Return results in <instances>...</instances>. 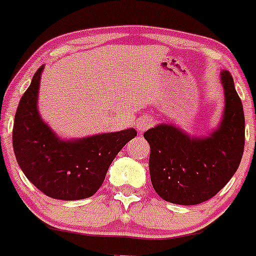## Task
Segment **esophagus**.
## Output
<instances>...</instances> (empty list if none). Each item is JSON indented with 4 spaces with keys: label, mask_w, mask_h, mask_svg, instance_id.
<instances>
[{
    "label": "esophagus",
    "mask_w": 256,
    "mask_h": 256,
    "mask_svg": "<svg viewBox=\"0 0 256 256\" xmlns=\"http://www.w3.org/2000/svg\"><path fill=\"white\" fill-rule=\"evenodd\" d=\"M152 124H154V122H152L151 118H146V116H144V118H138V124H136V128H138V130L140 131V132H144V131L147 130L150 126H152Z\"/></svg>",
    "instance_id": "1"
}]
</instances>
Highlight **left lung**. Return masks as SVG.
Listing matches in <instances>:
<instances>
[{"label": "left lung", "instance_id": "left-lung-1", "mask_svg": "<svg viewBox=\"0 0 256 256\" xmlns=\"http://www.w3.org/2000/svg\"><path fill=\"white\" fill-rule=\"evenodd\" d=\"M226 96L223 118L207 138H190L161 124L144 134L148 141L150 176L162 200L194 206L210 200L229 182L242 161L245 144L242 104L229 72H222Z\"/></svg>", "mask_w": 256, "mask_h": 256}]
</instances>
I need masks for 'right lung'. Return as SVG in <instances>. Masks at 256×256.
<instances>
[{"instance_id": "add662e5", "label": "right lung", "mask_w": 256, "mask_h": 256, "mask_svg": "<svg viewBox=\"0 0 256 256\" xmlns=\"http://www.w3.org/2000/svg\"><path fill=\"white\" fill-rule=\"evenodd\" d=\"M43 66L20 98L14 116L12 142L17 162L26 177L48 197L63 200L92 197L116 154L138 132L128 128L78 140L59 138L37 109Z\"/></svg>"}]
</instances>
